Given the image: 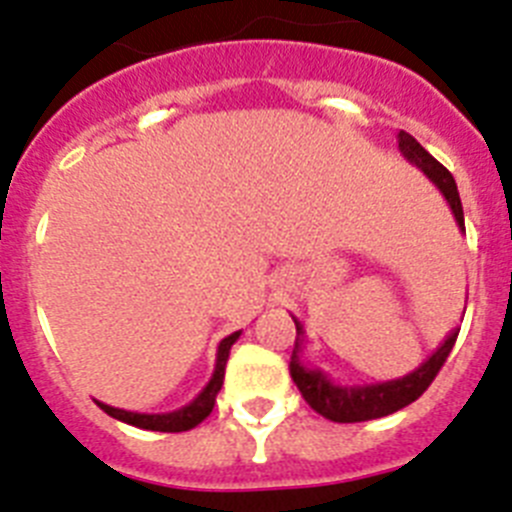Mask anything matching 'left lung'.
Here are the masks:
<instances>
[{
  "label": "left lung",
  "mask_w": 512,
  "mask_h": 512,
  "mask_svg": "<svg viewBox=\"0 0 512 512\" xmlns=\"http://www.w3.org/2000/svg\"><path fill=\"white\" fill-rule=\"evenodd\" d=\"M397 146L400 153L408 158L410 164L418 166L428 179L438 187V192L446 197L451 212L456 217V225L464 230V210H461L459 189H456L454 176L446 166H441L431 153L420 146L418 140L410 133L400 130L397 133ZM297 325V338H295V351H292V361H289V374L295 379L297 390L302 392L305 402L310 405L315 413H320L323 418L333 420V423H361V420H374L384 418V415H392L397 410H402L405 405L418 400L428 384L436 379L438 369L443 366V361L449 359L451 348H454L456 336H459V328H454L446 336V341L433 351L423 364L415 369V372L405 374L400 379H390V382H377V384H336L323 369L318 366H307L300 359L302 354V341H305V328H302L300 320L292 315Z\"/></svg>",
  "instance_id": "left-lung-1"
}]
</instances>
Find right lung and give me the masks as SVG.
Masks as SVG:
<instances>
[{"label":"right lung","instance_id":"1","mask_svg":"<svg viewBox=\"0 0 512 512\" xmlns=\"http://www.w3.org/2000/svg\"><path fill=\"white\" fill-rule=\"evenodd\" d=\"M238 336H241V330H235V333H230L228 338H223V341H220V346H217L215 372H212L210 382L205 384V390L194 397L189 405L174 410V413H153V415L151 413H130V410L112 408V405H104V402H97V405L104 410V413L112 415L115 420L135 425V428H146V431H161V433L189 431V428H194V425H200L202 420L212 413V408H215V397H217V392H220V387H223V379H225V364H228L230 346L238 341Z\"/></svg>","mask_w":512,"mask_h":512}]
</instances>
